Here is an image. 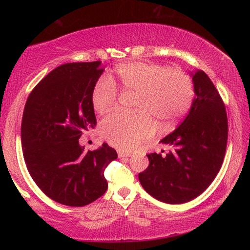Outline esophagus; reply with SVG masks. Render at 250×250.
<instances>
[{
    "instance_id": "34e87169",
    "label": "esophagus",
    "mask_w": 250,
    "mask_h": 250,
    "mask_svg": "<svg viewBox=\"0 0 250 250\" xmlns=\"http://www.w3.org/2000/svg\"><path fill=\"white\" fill-rule=\"evenodd\" d=\"M118 156H119V158H130L131 153H130V152L119 151V152H118Z\"/></svg>"
}]
</instances>
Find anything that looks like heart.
Returning <instances> with one entry per match:
<instances>
[{
	"instance_id": "b5f03b06",
	"label": "heart",
	"mask_w": 250,
	"mask_h": 250,
	"mask_svg": "<svg viewBox=\"0 0 250 250\" xmlns=\"http://www.w3.org/2000/svg\"><path fill=\"white\" fill-rule=\"evenodd\" d=\"M115 78L101 77L91 94L92 107L104 113L117 104L118 89L134 95L132 115L111 113L100 122V133L110 145L131 151L153 137L154 122L163 129L174 126L183 118L194 99V84L179 67L155 62H130L115 69Z\"/></svg>"
}]
</instances>
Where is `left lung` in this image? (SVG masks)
<instances>
[{"instance_id": "8db88e82", "label": "left lung", "mask_w": 250, "mask_h": 250, "mask_svg": "<svg viewBox=\"0 0 250 250\" xmlns=\"http://www.w3.org/2000/svg\"><path fill=\"white\" fill-rule=\"evenodd\" d=\"M195 98L183 122L161 142L167 153H150L149 167L139 173L143 188L167 204L197 197L216 177L226 152L228 122L222 97L203 70L192 74Z\"/></svg>"}]
</instances>
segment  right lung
<instances>
[{
	"instance_id": "1",
	"label": "right lung",
	"mask_w": 250,
	"mask_h": 250,
	"mask_svg": "<svg viewBox=\"0 0 250 250\" xmlns=\"http://www.w3.org/2000/svg\"><path fill=\"white\" fill-rule=\"evenodd\" d=\"M101 62H69L37 83L25 104L21 138L32 179L59 204L84 206L108 188L105 167L118 158L104 143L84 152L79 138L97 125L91 94L104 69Z\"/></svg>"
}]
</instances>
